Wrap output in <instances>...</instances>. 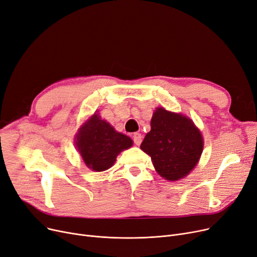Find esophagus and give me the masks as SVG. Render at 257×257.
Masks as SVG:
<instances>
[{
  "mask_svg": "<svg viewBox=\"0 0 257 257\" xmlns=\"http://www.w3.org/2000/svg\"><path fill=\"white\" fill-rule=\"evenodd\" d=\"M133 140H134V143H135L136 145H140L141 142H142V136H141V134H139V133H135V134H134Z\"/></svg>",
  "mask_w": 257,
  "mask_h": 257,
  "instance_id": "1",
  "label": "esophagus"
}]
</instances>
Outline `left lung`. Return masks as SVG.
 Here are the masks:
<instances>
[{"label":"left lung","mask_w":257,"mask_h":257,"mask_svg":"<svg viewBox=\"0 0 257 257\" xmlns=\"http://www.w3.org/2000/svg\"><path fill=\"white\" fill-rule=\"evenodd\" d=\"M204 148L200 130L180 113L157 107L140 149L152 158L156 172L167 181L186 177L198 164Z\"/></svg>","instance_id":"8db88e82"}]
</instances>
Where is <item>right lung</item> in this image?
<instances>
[{
    "mask_svg": "<svg viewBox=\"0 0 257 257\" xmlns=\"http://www.w3.org/2000/svg\"><path fill=\"white\" fill-rule=\"evenodd\" d=\"M75 145L85 165L94 172H103L114 165L117 156L130 149L133 141L95 113L79 127Z\"/></svg>",
    "mask_w": 257,
    "mask_h": 257,
    "instance_id": "obj_1",
    "label": "right lung"
}]
</instances>
